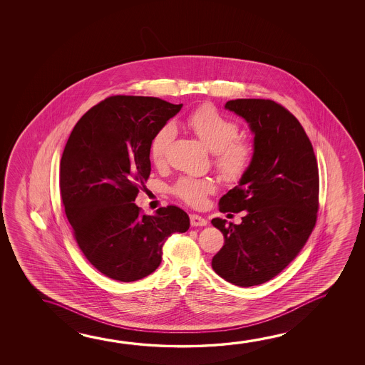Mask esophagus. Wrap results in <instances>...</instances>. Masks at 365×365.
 Listing matches in <instances>:
<instances>
[{
  "label": "esophagus",
  "instance_id": "34e87169",
  "mask_svg": "<svg viewBox=\"0 0 365 365\" xmlns=\"http://www.w3.org/2000/svg\"><path fill=\"white\" fill-rule=\"evenodd\" d=\"M190 219H191L192 227H206V225H207V220H206L205 217H202V216L192 214V215L190 216Z\"/></svg>",
  "mask_w": 365,
  "mask_h": 365
}]
</instances>
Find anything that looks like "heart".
I'll return each mask as SVG.
<instances>
[{
    "label": "heart",
    "instance_id": "heart-1",
    "mask_svg": "<svg viewBox=\"0 0 365 365\" xmlns=\"http://www.w3.org/2000/svg\"><path fill=\"white\" fill-rule=\"evenodd\" d=\"M187 125L195 132L201 143L210 151L215 153L216 167L227 180H238L247 172L252 160L250 145L238 141V125L235 122L219 113L211 106L196 109L187 120ZM175 136V125L167 123L156 132L151 140L150 155L155 164H160ZM215 190V182L210 178L183 177L173 192L185 202L198 206L205 197Z\"/></svg>",
    "mask_w": 365,
    "mask_h": 365
}]
</instances>
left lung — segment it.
<instances>
[{"instance_id": "1", "label": "left lung", "mask_w": 365, "mask_h": 365, "mask_svg": "<svg viewBox=\"0 0 365 365\" xmlns=\"http://www.w3.org/2000/svg\"><path fill=\"white\" fill-rule=\"evenodd\" d=\"M225 109L253 135L250 167L220 198L221 212L245 211L240 225L211 224L225 242L211 266L238 287L259 285L293 261L316 225L318 167L311 141L293 114L269 99H235Z\"/></svg>"}]
</instances>
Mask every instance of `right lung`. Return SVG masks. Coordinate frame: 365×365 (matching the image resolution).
I'll return each instance as SVG.
<instances>
[{
    "mask_svg": "<svg viewBox=\"0 0 365 365\" xmlns=\"http://www.w3.org/2000/svg\"><path fill=\"white\" fill-rule=\"evenodd\" d=\"M182 107L153 96H110L89 109L67 140L60 172L67 219L85 257L113 280L154 272L168 237L190 227L177 206L140 215L133 203L149 178L151 140Z\"/></svg>",
    "mask_w": 365,
    "mask_h": 365,
    "instance_id": "obj_1",
    "label": "right lung"
}]
</instances>
